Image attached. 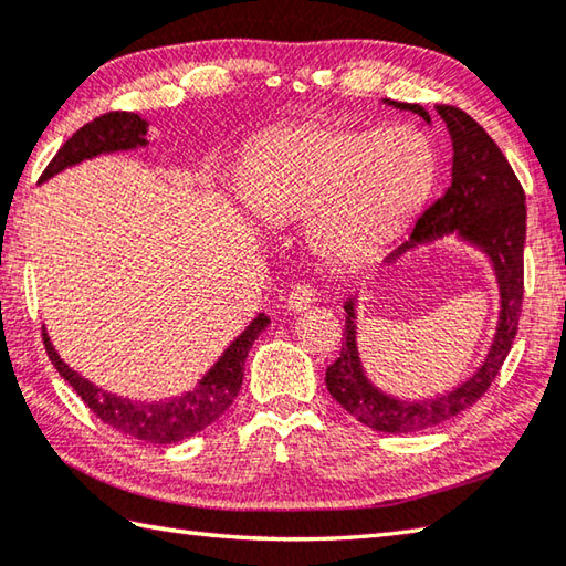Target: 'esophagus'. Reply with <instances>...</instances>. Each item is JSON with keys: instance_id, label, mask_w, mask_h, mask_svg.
Instances as JSON below:
<instances>
[{"instance_id": "34e87169", "label": "esophagus", "mask_w": 566, "mask_h": 566, "mask_svg": "<svg viewBox=\"0 0 566 566\" xmlns=\"http://www.w3.org/2000/svg\"><path fill=\"white\" fill-rule=\"evenodd\" d=\"M312 304H314V290L306 284H296L294 290L286 294V306H290L292 312H304L310 310Z\"/></svg>"}]
</instances>
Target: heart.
Returning <instances> with one entry per match:
<instances>
[{
  "label": "heart",
  "mask_w": 566,
  "mask_h": 566,
  "mask_svg": "<svg viewBox=\"0 0 566 566\" xmlns=\"http://www.w3.org/2000/svg\"><path fill=\"white\" fill-rule=\"evenodd\" d=\"M436 176L433 143L413 126H302L254 148L240 192L266 222L312 214L316 248L336 260H356L413 218Z\"/></svg>",
  "instance_id": "obj_1"
}]
</instances>
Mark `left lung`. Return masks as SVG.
I'll list each match as a JSON object with an SVG mask.
<instances>
[{
    "instance_id": "8db88e82",
    "label": "left lung",
    "mask_w": 566,
    "mask_h": 566,
    "mask_svg": "<svg viewBox=\"0 0 566 566\" xmlns=\"http://www.w3.org/2000/svg\"><path fill=\"white\" fill-rule=\"evenodd\" d=\"M386 104L400 111H413L430 123L423 106L398 104V101H386ZM436 111L446 120L450 140H453V180L443 198H438L420 214L408 240L388 252L386 262H396L400 254L416 250L418 244L455 234L458 240L485 254L495 270L500 316L490 352L475 374L436 398L400 400L368 381L356 346V296H348L344 302V346L336 361L326 368V388L344 410L381 433H416V430L433 428L475 403L495 381L500 366L505 364L522 312L527 234L525 190L497 143L478 120L455 106H436Z\"/></svg>"
}]
</instances>
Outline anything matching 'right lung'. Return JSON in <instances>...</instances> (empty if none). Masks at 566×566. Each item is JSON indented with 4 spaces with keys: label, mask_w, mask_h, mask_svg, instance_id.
<instances>
[{
    "label": "right lung",
    "mask_w": 566,
    "mask_h": 566,
    "mask_svg": "<svg viewBox=\"0 0 566 566\" xmlns=\"http://www.w3.org/2000/svg\"><path fill=\"white\" fill-rule=\"evenodd\" d=\"M148 120H143L138 113L128 111H111L104 116L86 123L84 128H78L64 146L41 172L39 182H46L54 178L56 172L76 166L81 160L96 158L101 153H118V150H133L140 146H148L146 140ZM270 316L256 314L250 326L234 338V342L224 348V354L218 358L208 374H205L198 386L188 394L170 400H153V403H140V400H128L108 390L94 386L86 381L84 376L76 374L74 368H69L56 348L51 346V338L44 332V346L51 358V364L56 366V371L66 378L69 386L76 390L81 400L94 410V416L104 420L111 428L120 430V433L133 436L146 443L170 446L180 443L185 438H192L195 433L214 423L224 410L232 406L234 396L240 394L242 376H244V361L254 344V338L260 336Z\"/></svg>",
    "instance_id": "1"
}]
</instances>
